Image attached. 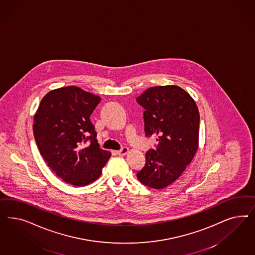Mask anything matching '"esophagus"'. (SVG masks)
Wrapping results in <instances>:
<instances>
[{
    "label": "esophagus",
    "mask_w": 255,
    "mask_h": 255,
    "mask_svg": "<svg viewBox=\"0 0 255 255\" xmlns=\"http://www.w3.org/2000/svg\"><path fill=\"white\" fill-rule=\"evenodd\" d=\"M128 152H129V148L127 147H122V149H120V150L117 151V154L126 155Z\"/></svg>",
    "instance_id": "esophagus-1"
}]
</instances>
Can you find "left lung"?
<instances>
[{
    "label": "left lung",
    "mask_w": 255,
    "mask_h": 255,
    "mask_svg": "<svg viewBox=\"0 0 255 255\" xmlns=\"http://www.w3.org/2000/svg\"><path fill=\"white\" fill-rule=\"evenodd\" d=\"M144 111L147 136H157L156 149L146 153L139 181L156 190L172 184L184 172L198 149L200 116L192 96L175 85L146 90L136 98Z\"/></svg>",
    "instance_id": "8db88e82"
}]
</instances>
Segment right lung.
Segmentation results:
<instances>
[{
    "label": "right lung",
    "mask_w": 255,
    "mask_h": 255,
    "mask_svg": "<svg viewBox=\"0 0 255 255\" xmlns=\"http://www.w3.org/2000/svg\"><path fill=\"white\" fill-rule=\"evenodd\" d=\"M100 101L76 86L59 88L46 93L34 115L33 135L40 153L55 174L72 185H88L100 178L111 156L99 147L90 119Z\"/></svg>",
    "instance_id": "right-lung-1"
}]
</instances>
